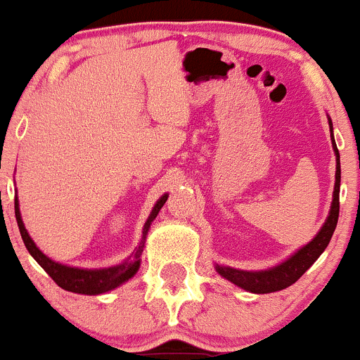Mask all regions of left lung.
Listing matches in <instances>:
<instances>
[{"instance_id":"1","label":"left lung","mask_w":360,"mask_h":360,"mask_svg":"<svg viewBox=\"0 0 360 360\" xmlns=\"http://www.w3.org/2000/svg\"><path fill=\"white\" fill-rule=\"evenodd\" d=\"M329 129H330V140H333V150L336 155V181H334V192H333V202H330L329 215H327L326 222L320 227L319 233L315 234L309 243L301 247L300 250L294 252L287 261L280 262V264L273 266V268L261 269V271H245V269L229 268V266L215 264L217 273L222 278L229 280L234 285L241 287L247 292L254 294H269L276 292V290H283L296 283L297 280L304 275L309 269V266L322 255L329 245L330 238H333L334 229H336L338 217H340V181H341V166H340V152H338L336 141H334L333 134V120L329 119Z\"/></svg>"}]
</instances>
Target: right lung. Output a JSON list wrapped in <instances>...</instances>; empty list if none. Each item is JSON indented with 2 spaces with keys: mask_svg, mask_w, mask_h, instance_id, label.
I'll return each instance as SVG.
<instances>
[{
  "mask_svg": "<svg viewBox=\"0 0 360 360\" xmlns=\"http://www.w3.org/2000/svg\"><path fill=\"white\" fill-rule=\"evenodd\" d=\"M168 194L161 195L158 199V202L152 208L150 215H148L147 222H145L143 231H141V241L136 248L133 250V254L126 259L124 262L117 266H110V268H99V269H84V268H75V266H66L60 264V262L52 261L51 257L44 254L40 248L37 247L33 240H31L30 233L24 227L22 217H20V208H19V199L15 195V219L19 224L20 236H22L24 245H26L27 252L33 255L34 261L49 273L52 280L64 290H70L75 294H85V296H98V294L110 292V290L117 289L122 283H126L127 280L133 278L138 273L141 264V252L145 248V240H147L148 229H150V224L154 222V219L158 217L159 210L165 206Z\"/></svg>",
  "mask_w": 360,
  "mask_h": 360,
  "instance_id": "add662e5",
  "label": "right lung"
}]
</instances>
